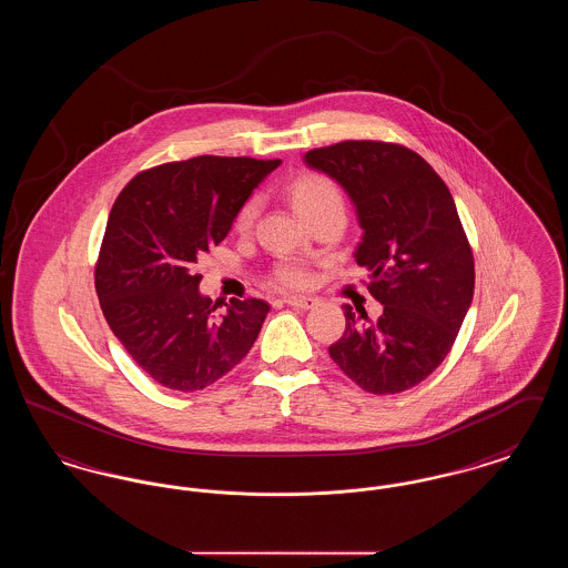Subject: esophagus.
<instances>
[{"label":"esophagus","mask_w":568,"mask_h":568,"mask_svg":"<svg viewBox=\"0 0 568 568\" xmlns=\"http://www.w3.org/2000/svg\"><path fill=\"white\" fill-rule=\"evenodd\" d=\"M283 302H285L287 306H294V308H300V311H308V308H313V306L317 304V300H315V297L287 296L283 297Z\"/></svg>","instance_id":"esophagus-1"}]
</instances>
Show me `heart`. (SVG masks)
I'll use <instances>...</instances> for the list:
<instances>
[{
    "mask_svg": "<svg viewBox=\"0 0 568 568\" xmlns=\"http://www.w3.org/2000/svg\"><path fill=\"white\" fill-rule=\"evenodd\" d=\"M290 197L302 219H311L327 209H343L345 200L338 185L322 174H304L290 190ZM260 204L255 197L246 200L236 213V230L246 232L255 223ZM272 281L283 290H304L311 283V268L300 257H283L272 268Z\"/></svg>",
    "mask_w": 568,
    "mask_h": 568,
    "instance_id": "1",
    "label": "heart"
}]
</instances>
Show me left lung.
<instances>
[{"instance_id": "obj_1", "label": "left lung", "mask_w": 568, "mask_h": 568, "mask_svg": "<svg viewBox=\"0 0 568 568\" xmlns=\"http://www.w3.org/2000/svg\"><path fill=\"white\" fill-rule=\"evenodd\" d=\"M304 162L352 197L364 230L355 262L383 304L375 324L345 304L347 327L329 357L371 394L410 389L452 352L473 302L475 262L456 202L433 165L400 144L345 140Z\"/></svg>"}]
</instances>
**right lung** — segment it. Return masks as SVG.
Wrapping results in <instances>:
<instances>
[{"label":"right lung","instance_id":"1","mask_svg":"<svg viewBox=\"0 0 568 568\" xmlns=\"http://www.w3.org/2000/svg\"><path fill=\"white\" fill-rule=\"evenodd\" d=\"M281 160L202 155L134 176L112 204L95 266L110 329L163 387L197 392L253 347L268 302L232 297L223 315L193 264L221 243L253 190Z\"/></svg>","mask_w":568,"mask_h":568}]
</instances>
